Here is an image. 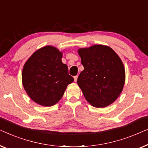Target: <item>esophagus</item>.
I'll list each match as a JSON object with an SVG mask.
<instances>
[{
	"mask_svg": "<svg viewBox=\"0 0 148 148\" xmlns=\"http://www.w3.org/2000/svg\"><path fill=\"white\" fill-rule=\"evenodd\" d=\"M74 82H76L77 79H78V76H75L74 77Z\"/></svg>",
	"mask_w": 148,
	"mask_h": 148,
	"instance_id": "obj_1",
	"label": "esophagus"
}]
</instances>
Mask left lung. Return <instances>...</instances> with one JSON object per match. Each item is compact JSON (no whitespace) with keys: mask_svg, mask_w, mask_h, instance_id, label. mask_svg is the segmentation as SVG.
Wrapping results in <instances>:
<instances>
[{"mask_svg":"<svg viewBox=\"0 0 148 148\" xmlns=\"http://www.w3.org/2000/svg\"><path fill=\"white\" fill-rule=\"evenodd\" d=\"M84 70L77 83L90 105L104 108L114 103L121 93L125 82L124 65L111 47L93 45L79 48Z\"/></svg>","mask_w":148,"mask_h":148,"instance_id":"1","label":"left lung"}]
</instances>
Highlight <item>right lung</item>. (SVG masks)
Masks as SVG:
<instances>
[{
  "instance_id": "obj_1",
  "label": "right lung",
  "mask_w": 148,
  "mask_h": 148,
  "mask_svg": "<svg viewBox=\"0 0 148 148\" xmlns=\"http://www.w3.org/2000/svg\"><path fill=\"white\" fill-rule=\"evenodd\" d=\"M62 52L52 45L37 49L27 60L22 71V84L32 101L43 107L56 105L67 86L74 82Z\"/></svg>"
}]
</instances>
